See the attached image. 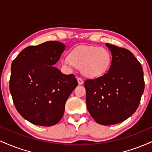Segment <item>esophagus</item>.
Returning <instances> with one entry per match:
<instances>
[{"instance_id":"34e87169","label":"esophagus","mask_w":152,"mask_h":152,"mask_svg":"<svg viewBox=\"0 0 152 152\" xmlns=\"http://www.w3.org/2000/svg\"><path fill=\"white\" fill-rule=\"evenodd\" d=\"M77 81H78V84H79V85H81V84H83V79H82L81 77H77Z\"/></svg>"}]
</instances>
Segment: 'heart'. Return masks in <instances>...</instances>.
I'll return each mask as SVG.
<instances>
[{"label": "heart", "instance_id": "b5f03b06", "mask_svg": "<svg viewBox=\"0 0 152 152\" xmlns=\"http://www.w3.org/2000/svg\"><path fill=\"white\" fill-rule=\"evenodd\" d=\"M112 61L110 51L104 47L80 46L74 48L62 64L71 69L73 66L87 77H99L109 71Z\"/></svg>", "mask_w": 152, "mask_h": 152}]
</instances>
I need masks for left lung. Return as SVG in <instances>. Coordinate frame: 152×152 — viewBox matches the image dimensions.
Masks as SVG:
<instances>
[{
  "label": "left lung",
  "mask_w": 152,
  "mask_h": 152,
  "mask_svg": "<svg viewBox=\"0 0 152 152\" xmlns=\"http://www.w3.org/2000/svg\"><path fill=\"white\" fill-rule=\"evenodd\" d=\"M112 56L109 71L101 77L84 82L86 105L96 122L116 124L137 109L144 90V72L130 50L106 43Z\"/></svg>",
  "instance_id": "left-lung-1"
}]
</instances>
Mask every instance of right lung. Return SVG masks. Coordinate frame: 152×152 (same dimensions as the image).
Listing matches in <instances>:
<instances>
[{"mask_svg":"<svg viewBox=\"0 0 152 152\" xmlns=\"http://www.w3.org/2000/svg\"><path fill=\"white\" fill-rule=\"evenodd\" d=\"M58 41L26 47L13 61L10 91L15 108L25 119L50 126L61 119L65 104L78 82L54 67L65 50Z\"/></svg>","mask_w":152,"mask_h":152,"instance_id":"1","label":"right lung"}]
</instances>
